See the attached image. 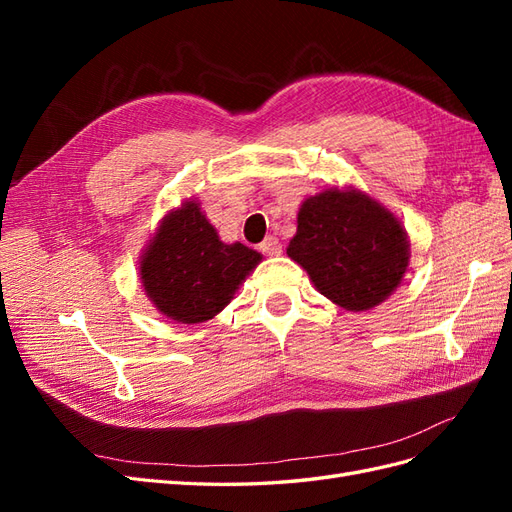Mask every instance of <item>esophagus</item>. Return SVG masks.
Listing matches in <instances>:
<instances>
[{
	"instance_id": "34e87169",
	"label": "esophagus",
	"mask_w": 512,
	"mask_h": 512,
	"mask_svg": "<svg viewBox=\"0 0 512 512\" xmlns=\"http://www.w3.org/2000/svg\"><path fill=\"white\" fill-rule=\"evenodd\" d=\"M258 250L265 256H280L282 254V243L277 241V237L269 235V237H265V241L258 245Z\"/></svg>"
}]
</instances>
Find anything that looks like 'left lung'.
Segmentation results:
<instances>
[{"label": "left lung", "mask_w": 512, "mask_h": 512, "mask_svg": "<svg viewBox=\"0 0 512 512\" xmlns=\"http://www.w3.org/2000/svg\"><path fill=\"white\" fill-rule=\"evenodd\" d=\"M288 256L314 286L350 312L382 303L408 267L406 230L361 192L324 190L299 209Z\"/></svg>", "instance_id": "obj_1"}]
</instances>
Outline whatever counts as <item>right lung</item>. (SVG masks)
<instances>
[{"instance_id":"obj_1","label":"right lung","mask_w":512,"mask_h":512,"mask_svg":"<svg viewBox=\"0 0 512 512\" xmlns=\"http://www.w3.org/2000/svg\"><path fill=\"white\" fill-rule=\"evenodd\" d=\"M260 260L243 243H222L190 200L158 228L141 262V280L164 316L196 324L220 314Z\"/></svg>"}]
</instances>
